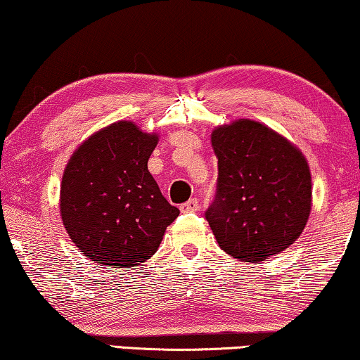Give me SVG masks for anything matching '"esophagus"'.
Instances as JSON below:
<instances>
[{"label": "esophagus", "instance_id": "obj_1", "mask_svg": "<svg viewBox=\"0 0 360 360\" xmlns=\"http://www.w3.org/2000/svg\"><path fill=\"white\" fill-rule=\"evenodd\" d=\"M199 206H201V204H199V199L191 198L190 201H186L185 204H181L180 209L184 212H196V211H199Z\"/></svg>", "mask_w": 360, "mask_h": 360}]
</instances>
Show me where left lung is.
I'll use <instances>...</instances> for the list:
<instances>
[{"instance_id": "obj_1", "label": "left lung", "mask_w": 360, "mask_h": 360, "mask_svg": "<svg viewBox=\"0 0 360 360\" xmlns=\"http://www.w3.org/2000/svg\"><path fill=\"white\" fill-rule=\"evenodd\" d=\"M211 141L219 179L206 219L219 246L251 264L286 250L311 214L306 158L286 138L250 119L217 127Z\"/></svg>"}]
</instances>
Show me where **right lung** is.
I'll return each instance as SVG.
<instances>
[{
    "instance_id": "obj_1",
    "label": "right lung",
    "mask_w": 360,
    "mask_h": 360,
    "mask_svg": "<svg viewBox=\"0 0 360 360\" xmlns=\"http://www.w3.org/2000/svg\"><path fill=\"white\" fill-rule=\"evenodd\" d=\"M134 122L110 124L75 149L60 184V217L80 252L104 267H136L180 211L148 170L158 145Z\"/></svg>"
}]
</instances>
